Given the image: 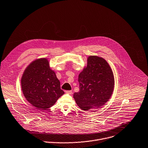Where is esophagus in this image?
<instances>
[{"label":"esophagus","mask_w":148,"mask_h":148,"mask_svg":"<svg viewBox=\"0 0 148 148\" xmlns=\"http://www.w3.org/2000/svg\"><path fill=\"white\" fill-rule=\"evenodd\" d=\"M65 92L66 94H72V91L71 90H68V91H65Z\"/></svg>","instance_id":"1"}]
</instances>
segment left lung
I'll use <instances>...</instances> for the list:
<instances>
[{"label":"left lung","mask_w":148,"mask_h":148,"mask_svg":"<svg viewBox=\"0 0 148 148\" xmlns=\"http://www.w3.org/2000/svg\"><path fill=\"white\" fill-rule=\"evenodd\" d=\"M79 91L73 98L84 110L98 108L110 99L114 89V76L108 63L103 58L91 56L78 78Z\"/></svg>","instance_id":"1"}]
</instances>
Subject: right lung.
<instances>
[{"label": "right lung", "mask_w": 148, "mask_h": 148, "mask_svg": "<svg viewBox=\"0 0 148 148\" xmlns=\"http://www.w3.org/2000/svg\"><path fill=\"white\" fill-rule=\"evenodd\" d=\"M21 83L26 99L40 110L51 107L64 94L56 73L50 69L46 58L32 62L24 71Z\"/></svg>", "instance_id": "1"}]
</instances>
